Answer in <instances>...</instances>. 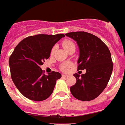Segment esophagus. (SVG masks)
I'll return each mask as SVG.
<instances>
[{
	"label": "esophagus",
	"mask_w": 125,
	"mask_h": 125,
	"mask_svg": "<svg viewBox=\"0 0 125 125\" xmlns=\"http://www.w3.org/2000/svg\"><path fill=\"white\" fill-rule=\"evenodd\" d=\"M62 77L63 78H66V77H68V76H67V75L62 74Z\"/></svg>",
	"instance_id": "obj_1"
}]
</instances>
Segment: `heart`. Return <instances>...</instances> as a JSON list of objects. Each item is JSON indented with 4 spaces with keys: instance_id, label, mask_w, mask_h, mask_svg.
<instances>
[{
    "instance_id": "obj_1",
    "label": "heart",
    "mask_w": 125,
    "mask_h": 125,
    "mask_svg": "<svg viewBox=\"0 0 125 125\" xmlns=\"http://www.w3.org/2000/svg\"><path fill=\"white\" fill-rule=\"evenodd\" d=\"M62 45L63 48L66 51H68L70 49L75 48V45L74 44V43H73L72 41L68 40V39L64 40V41H62ZM55 49H56V47H53L52 48V49H51V53H52V54L55 52ZM71 66H72V63H71L70 62H66L63 63L61 66V70H62V71H66V70H68V68H70Z\"/></svg>"
}]
</instances>
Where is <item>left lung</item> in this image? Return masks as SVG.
Here are the masks:
<instances>
[{
    "mask_svg": "<svg viewBox=\"0 0 125 125\" xmlns=\"http://www.w3.org/2000/svg\"><path fill=\"white\" fill-rule=\"evenodd\" d=\"M76 41L80 50L78 70L85 74H74L76 82L70 87L71 94L81 101H90L101 94L108 84L113 68L107 46L94 35L84 31L66 33Z\"/></svg>",
    "mask_w": 125,
    "mask_h": 125,
    "instance_id": "left-lung-1",
    "label": "left lung"
}]
</instances>
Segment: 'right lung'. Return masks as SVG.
<instances>
[{
  "label": "right lung",
  "mask_w": 125,
  "mask_h": 125,
  "mask_svg": "<svg viewBox=\"0 0 125 125\" xmlns=\"http://www.w3.org/2000/svg\"><path fill=\"white\" fill-rule=\"evenodd\" d=\"M64 36L62 33L29 36L17 45L10 55L12 80L20 92L28 99L40 102L52 94L61 74L52 71L46 75L40 66L49 58L55 44Z\"/></svg>",
  "instance_id": "1"
}]
</instances>
